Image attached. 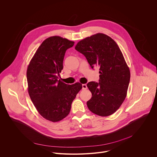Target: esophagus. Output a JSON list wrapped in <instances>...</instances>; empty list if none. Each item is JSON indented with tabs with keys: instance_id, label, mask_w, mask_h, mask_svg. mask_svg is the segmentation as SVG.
<instances>
[{
	"instance_id": "34e87169",
	"label": "esophagus",
	"mask_w": 157,
	"mask_h": 157,
	"mask_svg": "<svg viewBox=\"0 0 157 157\" xmlns=\"http://www.w3.org/2000/svg\"><path fill=\"white\" fill-rule=\"evenodd\" d=\"M82 89H83V90H86V89H87V85H86V84H83V85H82Z\"/></svg>"
}]
</instances>
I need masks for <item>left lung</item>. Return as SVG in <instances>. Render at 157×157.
Here are the masks:
<instances>
[{"label": "left lung", "mask_w": 157, "mask_h": 157, "mask_svg": "<svg viewBox=\"0 0 157 157\" xmlns=\"http://www.w3.org/2000/svg\"><path fill=\"white\" fill-rule=\"evenodd\" d=\"M75 49L85 56L92 69L100 67L99 82L87 84L92 93L88 108L101 117L112 115L124 101L131 77L120 49L112 38L102 33L80 40Z\"/></svg>", "instance_id": "8db88e82"}]
</instances>
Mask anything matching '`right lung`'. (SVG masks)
Here are the masks:
<instances>
[{
  "instance_id": "right-lung-1",
  "label": "right lung",
  "mask_w": 157,
  "mask_h": 157,
  "mask_svg": "<svg viewBox=\"0 0 157 157\" xmlns=\"http://www.w3.org/2000/svg\"><path fill=\"white\" fill-rule=\"evenodd\" d=\"M74 42L59 36L45 40L36 51L26 72L29 97L45 119L59 121L70 112L71 104L82 85H67L60 80L66 51Z\"/></svg>"
}]
</instances>
